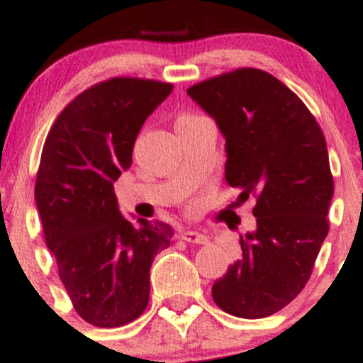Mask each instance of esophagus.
Segmentation results:
<instances>
[{
    "mask_svg": "<svg viewBox=\"0 0 363 363\" xmlns=\"http://www.w3.org/2000/svg\"><path fill=\"white\" fill-rule=\"evenodd\" d=\"M181 238L188 242H195V245H206L209 242V238L202 232H195V230H188V232H182Z\"/></svg>",
    "mask_w": 363,
    "mask_h": 363,
    "instance_id": "obj_1",
    "label": "esophagus"
}]
</instances>
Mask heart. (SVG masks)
<instances>
[{"instance_id":"heart-1","label":"heart","mask_w":363,"mask_h":363,"mask_svg":"<svg viewBox=\"0 0 363 363\" xmlns=\"http://www.w3.org/2000/svg\"><path fill=\"white\" fill-rule=\"evenodd\" d=\"M179 118H188V115H182V117H179Z\"/></svg>"}]
</instances>
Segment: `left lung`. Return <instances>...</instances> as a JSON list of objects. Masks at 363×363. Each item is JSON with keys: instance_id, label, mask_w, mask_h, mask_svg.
I'll list each match as a JSON object with an SVG mask.
<instances>
[{"instance_id": "1", "label": "left lung", "mask_w": 363, "mask_h": 363, "mask_svg": "<svg viewBox=\"0 0 363 363\" xmlns=\"http://www.w3.org/2000/svg\"><path fill=\"white\" fill-rule=\"evenodd\" d=\"M225 138V181L257 199L255 230L213 286L235 318L260 319L289 305L308 282L328 234L333 196L325 136L303 101L275 76L238 69L188 88Z\"/></svg>"}]
</instances>
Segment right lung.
I'll return each instance as SVG.
<instances>
[{"label": "right lung", "instance_id": "1", "mask_svg": "<svg viewBox=\"0 0 363 363\" xmlns=\"http://www.w3.org/2000/svg\"><path fill=\"white\" fill-rule=\"evenodd\" d=\"M170 83L113 77L76 97L52 124L35 182L45 245L86 323L117 328L143 314L150 266L170 246V225L122 216L113 182L133 163L143 122Z\"/></svg>", "mask_w": 363, "mask_h": 363}]
</instances>
